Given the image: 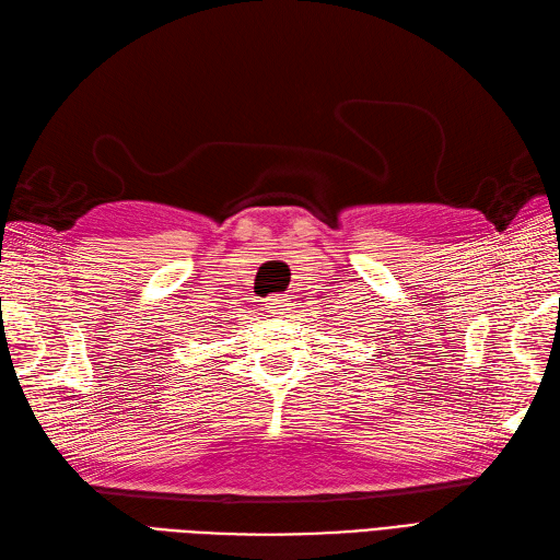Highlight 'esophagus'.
<instances>
[{
  "label": "esophagus",
  "mask_w": 560,
  "mask_h": 560,
  "mask_svg": "<svg viewBox=\"0 0 560 560\" xmlns=\"http://www.w3.org/2000/svg\"><path fill=\"white\" fill-rule=\"evenodd\" d=\"M292 294H276V296H268L266 299V306L273 311V313H284V311H290L292 308Z\"/></svg>",
  "instance_id": "esophagus-1"
}]
</instances>
